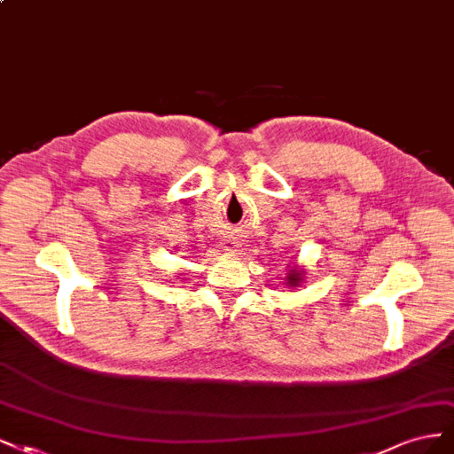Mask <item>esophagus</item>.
<instances>
[{
    "label": "esophagus",
    "instance_id": "obj_1",
    "mask_svg": "<svg viewBox=\"0 0 454 454\" xmlns=\"http://www.w3.org/2000/svg\"><path fill=\"white\" fill-rule=\"evenodd\" d=\"M238 247H239V243L236 239H223V248L228 253H233Z\"/></svg>",
    "mask_w": 454,
    "mask_h": 454
}]
</instances>
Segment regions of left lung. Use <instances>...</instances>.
<instances>
[{"label": "left lung", "mask_w": 454, "mask_h": 454, "mask_svg": "<svg viewBox=\"0 0 454 454\" xmlns=\"http://www.w3.org/2000/svg\"><path fill=\"white\" fill-rule=\"evenodd\" d=\"M303 277H305V270L303 268H300L298 264L292 266L290 271L286 273V286H290V288L300 286L303 283Z\"/></svg>", "instance_id": "8db88e82"}]
</instances>
